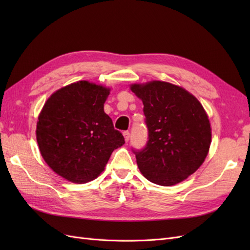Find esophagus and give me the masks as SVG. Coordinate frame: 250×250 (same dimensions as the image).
Returning a JSON list of instances; mask_svg holds the SVG:
<instances>
[{
  "label": "esophagus",
  "mask_w": 250,
  "mask_h": 250,
  "mask_svg": "<svg viewBox=\"0 0 250 250\" xmlns=\"http://www.w3.org/2000/svg\"><path fill=\"white\" fill-rule=\"evenodd\" d=\"M123 137H124V140H125V142L127 143L128 141H129V138H130V133L128 132V131H124V132H123Z\"/></svg>",
  "instance_id": "obj_1"
}]
</instances>
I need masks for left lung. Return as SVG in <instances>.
I'll return each instance as SVG.
<instances>
[{
    "instance_id": "8db88e82",
    "label": "left lung",
    "mask_w": 250,
    "mask_h": 250,
    "mask_svg": "<svg viewBox=\"0 0 250 250\" xmlns=\"http://www.w3.org/2000/svg\"><path fill=\"white\" fill-rule=\"evenodd\" d=\"M142 100L149 141L134 151L141 173L151 183L170 187L187 179L208 156L211 128L197 98L172 83L152 80L132 83Z\"/></svg>"
}]
</instances>
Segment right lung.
<instances>
[{
	"instance_id": "obj_1",
	"label": "right lung",
	"mask_w": 250,
	"mask_h": 250,
	"mask_svg": "<svg viewBox=\"0 0 250 250\" xmlns=\"http://www.w3.org/2000/svg\"><path fill=\"white\" fill-rule=\"evenodd\" d=\"M110 88L81 80L53 93L36 124V141L43 161L74 184L96 179L124 138L104 111Z\"/></svg>"
}]
</instances>
